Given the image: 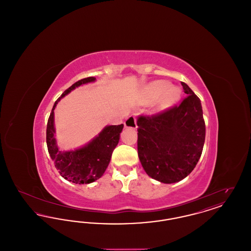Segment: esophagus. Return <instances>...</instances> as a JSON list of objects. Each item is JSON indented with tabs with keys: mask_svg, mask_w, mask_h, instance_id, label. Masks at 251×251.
I'll return each instance as SVG.
<instances>
[{
	"mask_svg": "<svg viewBox=\"0 0 251 251\" xmlns=\"http://www.w3.org/2000/svg\"><path fill=\"white\" fill-rule=\"evenodd\" d=\"M124 125L126 128H132V129H136L137 128V124H136V119L135 117H129L126 121L124 122Z\"/></svg>",
	"mask_w": 251,
	"mask_h": 251,
	"instance_id": "34e87169",
	"label": "esophagus"
}]
</instances>
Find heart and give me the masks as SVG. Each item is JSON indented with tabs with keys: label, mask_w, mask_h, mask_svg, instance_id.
Segmentation results:
<instances>
[{
	"label": "heart",
	"mask_w": 251,
	"mask_h": 251,
	"mask_svg": "<svg viewBox=\"0 0 251 251\" xmlns=\"http://www.w3.org/2000/svg\"><path fill=\"white\" fill-rule=\"evenodd\" d=\"M169 84L165 81H157L148 85L146 88V93L151 100H155L160 96L161 104L163 106H169L175 103L179 100L180 90L178 87H169Z\"/></svg>",
	"instance_id": "1"
}]
</instances>
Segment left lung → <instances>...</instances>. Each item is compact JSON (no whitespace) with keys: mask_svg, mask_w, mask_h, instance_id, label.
Masks as SVG:
<instances>
[{"mask_svg":"<svg viewBox=\"0 0 251 251\" xmlns=\"http://www.w3.org/2000/svg\"><path fill=\"white\" fill-rule=\"evenodd\" d=\"M187 97L153 115L137 117V151L146 173L164 183L188 176L198 164L205 141L201 100L180 83Z\"/></svg>","mask_w":251,"mask_h":251,"instance_id":"8db88e82","label":"left lung"}]
</instances>
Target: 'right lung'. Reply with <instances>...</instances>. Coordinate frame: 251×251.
<instances>
[{
    "label": "right lung",
    "instance_id": "right-lung-1",
    "mask_svg": "<svg viewBox=\"0 0 251 251\" xmlns=\"http://www.w3.org/2000/svg\"><path fill=\"white\" fill-rule=\"evenodd\" d=\"M95 77H87L72 84L54 102L49 117L46 131V142L49 154L54 167L64 179L74 183L86 184L100 179L105 172L113 151L120 141L123 124L105 127L101 132L85 147L74 151H61L56 146L53 126V110L58 100L81 84L95 81Z\"/></svg>",
    "mask_w": 251,
    "mask_h": 251
}]
</instances>
